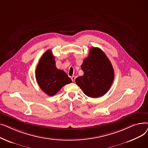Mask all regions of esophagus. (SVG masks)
Segmentation results:
<instances>
[{
	"instance_id": "34e87169",
	"label": "esophagus",
	"mask_w": 148,
	"mask_h": 148,
	"mask_svg": "<svg viewBox=\"0 0 148 148\" xmlns=\"http://www.w3.org/2000/svg\"><path fill=\"white\" fill-rule=\"evenodd\" d=\"M71 79L72 81H73V82H74V81H75V76H72Z\"/></svg>"
}]
</instances>
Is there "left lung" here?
<instances>
[{"instance_id":"8db88e82","label":"left lung","mask_w":148,"mask_h":148,"mask_svg":"<svg viewBox=\"0 0 148 148\" xmlns=\"http://www.w3.org/2000/svg\"><path fill=\"white\" fill-rule=\"evenodd\" d=\"M81 68L84 75L77 77L76 84L84 94L91 98L103 96L110 88L114 80V70L105 53L99 48L92 47Z\"/></svg>"}]
</instances>
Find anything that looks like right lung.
<instances>
[{
  "instance_id": "1",
  "label": "right lung",
  "mask_w": 148,
  "mask_h": 148,
  "mask_svg": "<svg viewBox=\"0 0 148 148\" xmlns=\"http://www.w3.org/2000/svg\"><path fill=\"white\" fill-rule=\"evenodd\" d=\"M54 57L49 50L41 58L36 68V79L41 90L49 96H53L72 80L63 70L56 66Z\"/></svg>"
}]
</instances>
